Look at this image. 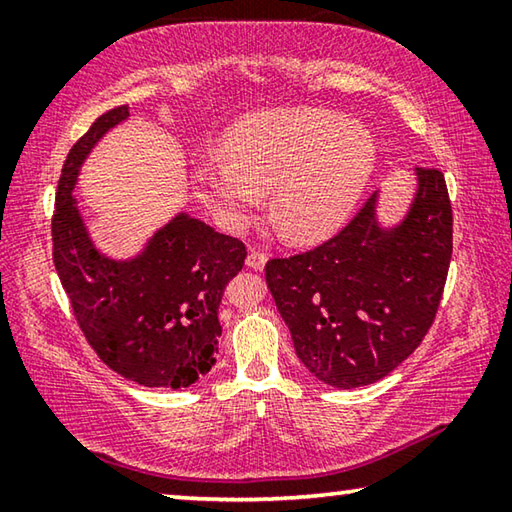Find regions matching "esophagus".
<instances>
[{"mask_svg":"<svg viewBox=\"0 0 512 512\" xmlns=\"http://www.w3.org/2000/svg\"><path fill=\"white\" fill-rule=\"evenodd\" d=\"M266 259H268V255L264 253V250L250 248V253H248V257H246V264H248L250 268H253V271H262L264 264H266Z\"/></svg>","mask_w":512,"mask_h":512,"instance_id":"1","label":"esophagus"}]
</instances>
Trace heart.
Returning <instances> with one entry per match:
<instances>
[{
  "mask_svg": "<svg viewBox=\"0 0 512 512\" xmlns=\"http://www.w3.org/2000/svg\"><path fill=\"white\" fill-rule=\"evenodd\" d=\"M375 164V135L359 121L327 108H282L237 121L223 155L196 160L192 180L225 230H244L271 194L282 235L314 241L348 221Z\"/></svg>",
  "mask_w": 512,
  "mask_h": 512,
  "instance_id": "obj_1",
  "label": "heart"
}]
</instances>
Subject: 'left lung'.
<instances>
[{"label": "left lung", "instance_id": "left-lung-1", "mask_svg": "<svg viewBox=\"0 0 512 512\" xmlns=\"http://www.w3.org/2000/svg\"><path fill=\"white\" fill-rule=\"evenodd\" d=\"M415 176L418 194L397 228H379L372 194L332 239L266 262L298 359L334 388L386 377L436 318L452 259V203L443 171L418 167Z\"/></svg>", "mask_w": 512, "mask_h": 512}]
</instances>
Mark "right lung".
Returning a JSON list of instances; mask_svg holds the SVG:
<instances>
[{
	"label": "right lung",
	"mask_w": 512,
	"mask_h": 512,
	"mask_svg": "<svg viewBox=\"0 0 512 512\" xmlns=\"http://www.w3.org/2000/svg\"><path fill=\"white\" fill-rule=\"evenodd\" d=\"M128 106L94 121L67 153L51 216L54 266L85 341L117 375L149 388H187L216 363L223 289L246 244L180 214L131 262L99 255L76 210L79 167Z\"/></svg>",
	"instance_id": "1"
}]
</instances>
